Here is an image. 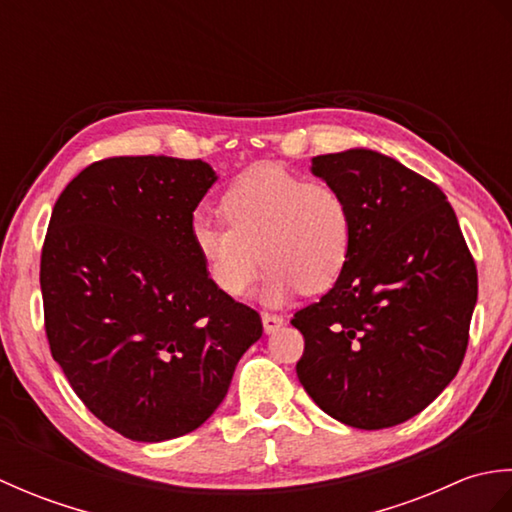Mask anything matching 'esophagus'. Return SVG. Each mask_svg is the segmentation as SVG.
Here are the masks:
<instances>
[{
    "label": "esophagus",
    "instance_id": "esophagus-1",
    "mask_svg": "<svg viewBox=\"0 0 512 512\" xmlns=\"http://www.w3.org/2000/svg\"><path fill=\"white\" fill-rule=\"evenodd\" d=\"M262 323H264V330L266 334L279 330L281 325H284V317H279V314H270V312H262Z\"/></svg>",
    "mask_w": 512,
    "mask_h": 512
}]
</instances>
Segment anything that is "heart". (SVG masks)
Instances as JSON below:
<instances>
[{
  "mask_svg": "<svg viewBox=\"0 0 512 512\" xmlns=\"http://www.w3.org/2000/svg\"><path fill=\"white\" fill-rule=\"evenodd\" d=\"M220 213L226 226L195 220L191 239L206 275L231 297L248 292L262 262L268 266L264 299L270 303L295 290H330L350 262L352 211L330 182H308L281 165H259L226 189Z\"/></svg>",
  "mask_w": 512,
  "mask_h": 512,
  "instance_id": "1",
  "label": "heart"
}]
</instances>
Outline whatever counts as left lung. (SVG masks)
Masks as SVG:
<instances>
[{
	"mask_svg": "<svg viewBox=\"0 0 512 512\" xmlns=\"http://www.w3.org/2000/svg\"><path fill=\"white\" fill-rule=\"evenodd\" d=\"M352 211L354 242L334 288L292 317L297 376L343 424L387 429L431 405L458 374L477 268L438 184L369 149L312 158Z\"/></svg>",
	"mask_w": 512,
	"mask_h": 512,
	"instance_id": "1",
	"label": "left lung"
}]
</instances>
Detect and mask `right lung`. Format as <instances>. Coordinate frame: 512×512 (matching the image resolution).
<instances>
[{"label": "right lung", "mask_w": 512, "mask_h": 512, "mask_svg": "<svg viewBox=\"0 0 512 512\" xmlns=\"http://www.w3.org/2000/svg\"><path fill=\"white\" fill-rule=\"evenodd\" d=\"M213 182L202 160L114 156L85 167L52 209L39 275L50 352L83 405L129 440L198 429L264 332L193 246V211Z\"/></svg>", "instance_id": "right-lung-1"}]
</instances>
